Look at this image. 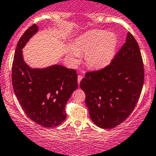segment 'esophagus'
<instances>
[{
	"mask_svg": "<svg viewBox=\"0 0 156 156\" xmlns=\"http://www.w3.org/2000/svg\"><path fill=\"white\" fill-rule=\"evenodd\" d=\"M83 76H82V75H78V77H77V81H78V83H79V85H80V82H81V80H83Z\"/></svg>",
	"mask_w": 156,
	"mask_h": 156,
	"instance_id": "esophagus-1",
	"label": "esophagus"
}]
</instances>
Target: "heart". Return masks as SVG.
Instances as JSON below:
<instances>
[{
  "instance_id": "obj_1",
  "label": "heart",
  "mask_w": 156,
  "mask_h": 156,
  "mask_svg": "<svg viewBox=\"0 0 156 156\" xmlns=\"http://www.w3.org/2000/svg\"><path fill=\"white\" fill-rule=\"evenodd\" d=\"M118 40L115 34L109 32L95 30L88 32L76 40L77 50H72L71 56L73 62L84 53L85 61L89 68L100 69L111 63L118 48Z\"/></svg>"
}]
</instances>
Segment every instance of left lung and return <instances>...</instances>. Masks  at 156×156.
<instances>
[{
	"instance_id": "left-lung-1",
	"label": "left lung",
	"mask_w": 156,
	"mask_h": 156,
	"mask_svg": "<svg viewBox=\"0 0 156 156\" xmlns=\"http://www.w3.org/2000/svg\"><path fill=\"white\" fill-rule=\"evenodd\" d=\"M144 80L140 48L128 33L110 65L86 73L80 83L92 121L102 129L114 128L124 121L138 103Z\"/></svg>"
}]
</instances>
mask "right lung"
I'll return each instance as SVG.
<instances>
[{
    "label": "right lung",
    "instance_id": "add662e5",
    "mask_svg": "<svg viewBox=\"0 0 156 156\" xmlns=\"http://www.w3.org/2000/svg\"><path fill=\"white\" fill-rule=\"evenodd\" d=\"M38 30L32 25L18 41L12 68V82L16 96L27 115L44 127L60 125L66 118L65 108L77 88V74L60 65L32 68L24 62L22 49Z\"/></svg>",
    "mask_w": 156,
    "mask_h": 156
}]
</instances>
